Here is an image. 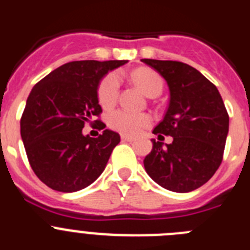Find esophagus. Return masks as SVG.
I'll return each instance as SVG.
<instances>
[{"mask_svg": "<svg viewBox=\"0 0 250 250\" xmlns=\"http://www.w3.org/2000/svg\"><path fill=\"white\" fill-rule=\"evenodd\" d=\"M121 140L123 141H134L135 138L134 136H130V135H121Z\"/></svg>", "mask_w": 250, "mask_h": 250, "instance_id": "34e87169", "label": "esophagus"}]
</instances>
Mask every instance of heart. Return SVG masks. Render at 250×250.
Here are the masks:
<instances>
[{"mask_svg":"<svg viewBox=\"0 0 250 250\" xmlns=\"http://www.w3.org/2000/svg\"><path fill=\"white\" fill-rule=\"evenodd\" d=\"M131 79L139 86V89L149 98L159 96L164 87V81L160 75L146 67L135 70L131 74ZM119 89H120V79L116 72H111L104 77L98 89L99 103L103 107L110 109L116 104ZM149 124L150 118L147 115L135 114L126 110H118L109 116L110 127L126 135H135L144 127H146Z\"/></svg>","mask_w":250,"mask_h":250,"instance_id":"obj_1","label":"heart"}]
</instances>
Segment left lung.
Returning a JSON list of instances; mask_svg holds the SVG:
<instances>
[{
    "label": "left lung",
    "mask_w": 250,
    "mask_h": 250,
    "mask_svg": "<svg viewBox=\"0 0 250 250\" xmlns=\"http://www.w3.org/2000/svg\"><path fill=\"white\" fill-rule=\"evenodd\" d=\"M167 80L170 103L155 135L171 136L163 146L152 140L144 159L146 173L167 190H195L215 174L224 154L229 115L219 91L204 75L188 63L170 60L143 59Z\"/></svg>",
    "instance_id": "left-lung-1"
}]
</instances>
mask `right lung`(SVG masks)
<instances>
[{"label":"right lung","mask_w":250,"mask_h":250,"mask_svg":"<svg viewBox=\"0 0 250 250\" xmlns=\"http://www.w3.org/2000/svg\"><path fill=\"white\" fill-rule=\"evenodd\" d=\"M124 63L125 60L72 61L50 72L31 90L20 121L21 138L34 173L51 189L81 190L105 169L120 135L105 129L99 119L103 110L98 86L110 70ZM94 117L98 119L92 122ZM90 121L103 130L98 138L82 135Z\"/></svg>","instance_id":"1"}]
</instances>
